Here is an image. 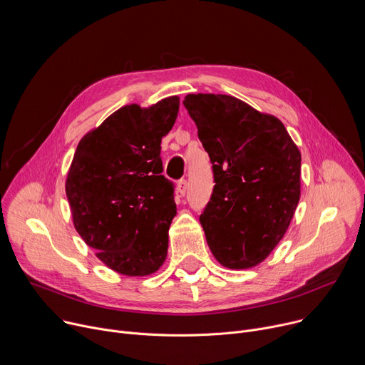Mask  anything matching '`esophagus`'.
I'll return each mask as SVG.
<instances>
[{
    "mask_svg": "<svg viewBox=\"0 0 365 365\" xmlns=\"http://www.w3.org/2000/svg\"><path fill=\"white\" fill-rule=\"evenodd\" d=\"M178 192H179L180 195H185V193L187 192V180H186V179H180V180L178 182Z\"/></svg>",
    "mask_w": 365,
    "mask_h": 365,
    "instance_id": "esophagus-1",
    "label": "esophagus"
}]
</instances>
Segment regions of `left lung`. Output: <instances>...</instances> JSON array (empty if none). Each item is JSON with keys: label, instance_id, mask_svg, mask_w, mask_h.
Returning a JSON list of instances; mask_svg holds the SVG:
<instances>
[{"label": "left lung", "instance_id": "1", "mask_svg": "<svg viewBox=\"0 0 365 365\" xmlns=\"http://www.w3.org/2000/svg\"><path fill=\"white\" fill-rule=\"evenodd\" d=\"M183 106L210 154L214 190L199 221L228 269L262 263L283 238L300 197V151L283 123L230 95L189 93Z\"/></svg>", "mask_w": 365, "mask_h": 365}]
</instances>
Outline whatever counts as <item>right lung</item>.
<instances>
[{"label":"right lung","mask_w":365,"mask_h":365,"mask_svg":"<svg viewBox=\"0 0 365 365\" xmlns=\"http://www.w3.org/2000/svg\"><path fill=\"white\" fill-rule=\"evenodd\" d=\"M179 113V96L148 108L137 103L110 115L79 141L66 178L73 225L96 257L125 276L158 272L176 215L162 138Z\"/></svg>","instance_id":"add662e5"}]
</instances>
